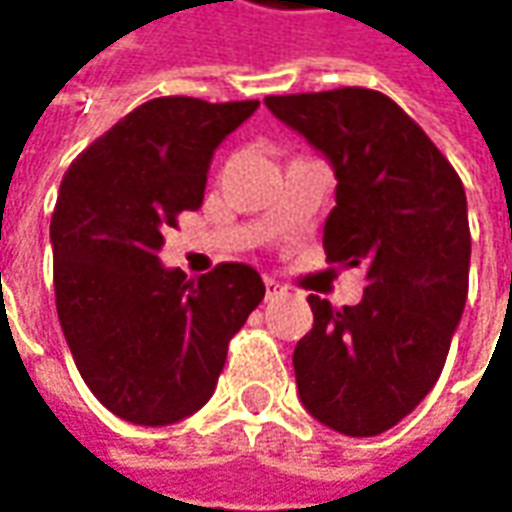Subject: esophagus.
<instances>
[{
    "mask_svg": "<svg viewBox=\"0 0 512 512\" xmlns=\"http://www.w3.org/2000/svg\"><path fill=\"white\" fill-rule=\"evenodd\" d=\"M265 293H267V299H273L276 293H282V285H279L276 279H270V276H265Z\"/></svg>",
    "mask_w": 512,
    "mask_h": 512,
    "instance_id": "1",
    "label": "esophagus"
}]
</instances>
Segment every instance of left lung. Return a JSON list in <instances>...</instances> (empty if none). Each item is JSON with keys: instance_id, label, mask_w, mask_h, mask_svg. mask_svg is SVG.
Segmentation results:
<instances>
[{"instance_id": "1", "label": "left lung", "mask_w": 512, "mask_h": 512, "mask_svg": "<svg viewBox=\"0 0 512 512\" xmlns=\"http://www.w3.org/2000/svg\"><path fill=\"white\" fill-rule=\"evenodd\" d=\"M336 173L327 262L364 267L359 305L307 296L313 330L293 350L299 399L344 436H379L416 410L442 376L462 322L470 225L462 179L379 90L267 96Z\"/></svg>"}]
</instances>
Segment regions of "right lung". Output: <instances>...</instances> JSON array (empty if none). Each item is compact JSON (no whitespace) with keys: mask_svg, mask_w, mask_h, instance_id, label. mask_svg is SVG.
Returning <instances> with one entry per match:
<instances>
[{"mask_svg":"<svg viewBox=\"0 0 512 512\" xmlns=\"http://www.w3.org/2000/svg\"><path fill=\"white\" fill-rule=\"evenodd\" d=\"M256 108L150 99L62 179L50 219L59 325L90 393L125 422L193 416L216 390L227 342L265 299L250 265L187 282L159 262L162 230L202 205L213 153Z\"/></svg>","mask_w":512,"mask_h":512,"instance_id":"1","label":"right lung"}]
</instances>
